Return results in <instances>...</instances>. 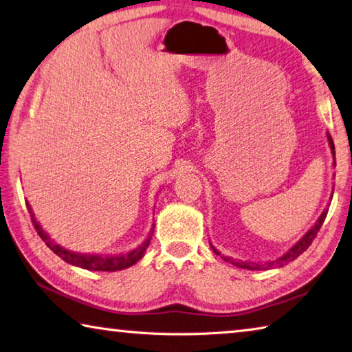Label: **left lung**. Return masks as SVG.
<instances>
[{
  "label": "left lung",
  "mask_w": 352,
  "mask_h": 352,
  "mask_svg": "<svg viewBox=\"0 0 352 352\" xmlns=\"http://www.w3.org/2000/svg\"><path fill=\"white\" fill-rule=\"evenodd\" d=\"M328 142H329V148H331L332 157H334V165H336V148H334V142H332V138L329 135V133H328ZM326 214H328V208H324L323 213L320 214V218L317 219V223L314 224V227H311V229L305 233L303 238L298 239V241L295 243V244L292 245V248L286 252V254H283L281 256L275 258V260L264 261V263H254V261L236 260V258L221 255V252H218V249L214 248V245H212V244H210V248L213 249L214 254L221 255V258H224V261H229L230 264H233V266L241 267V269H249V270H267V269H274V267H283V266H286L287 263L294 261L295 258H298L307 248H309L311 243L314 241V238L317 236V233H318V230H320V227H322V224H323Z\"/></svg>",
  "instance_id": "obj_1"
}]
</instances>
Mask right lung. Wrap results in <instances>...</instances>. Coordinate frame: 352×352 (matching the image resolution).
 Returning <instances> with one entry per match:
<instances>
[{
	"label": "right lung",
	"instance_id": "obj_1",
	"mask_svg": "<svg viewBox=\"0 0 352 352\" xmlns=\"http://www.w3.org/2000/svg\"><path fill=\"white\" fill-rule=\"evenodd\" d=\"M28 208L30 213V218H32V223L35 226L36 232H38L40 238L46 243V245L51 249L55 255H58L61 260L72 264V266L82 267V269H88V270H98V272H116V270H123L126 267H131L133 264L138 263L142 256L145 255V250L148 245H150L151 241V235H153V229L150 232V235L146 236V239L138 248L126 252V254H119V255H94V254H77V252H71L65 248H61L60 244L54 243L51 236L41 229V226L36 223L35 214L32 213V208H30L29 202H28Z\"/></svg>",
	"mask_w": 352,
	"mask_h": 352
}]
</instances>
